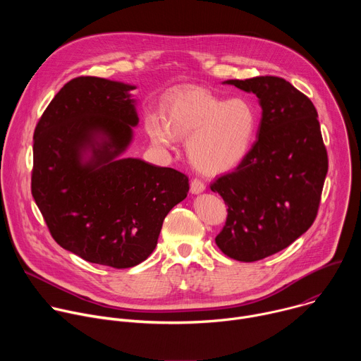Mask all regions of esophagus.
Segmentation results:
<instances>
[{
	"label": "esophagus",
	"mask_w": 361,
	"mask_h": 361,
	"mask_svg": "<svg viewBox=\"0 0 361 361\" xmlns=\"http://www.w3.org/2000/svg\"><path fill=\"white\" fill-rule=\"evenodd\" d=\"M204 190H205V185H204L202 181H200L198 178H194V180L191 181V185H190L191 194H200V192H202Z\"/></svg>",
	"instance_id": "34e87169"
}]
</instances>
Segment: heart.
<instances>
[{"label":"heart","instance_id":"obj_1","mask_svg":"<svg viewBox=\"0 0 361 361\" xmlns=\"http://www.w3.org/2000/svg\"><path fill=\"white\" fill-rule=\"evenodd\" d=\"M259 117L251 102L224 99L200 88L171 94L164 104V121L148 116L149 140L170 148L176 140H187L190 163L204 174H223L235 169L252 145Z\"/></svg>","mask_w":361,"mask_h":361}]
</instances>
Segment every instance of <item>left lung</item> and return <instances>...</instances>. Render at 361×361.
I'll list each match as a JSON object with an SVG mask.
<instances>
[{
  "label": "left lung",
  "mask_w": 361,
  "mask_h": 361,
  "mask_svg": "<svg viewBox=\"0 0 361 361\" xmlns=\"http://www.w3.org/2000/svg\"><path fill=\"white\" fill-rule=\"evenodd\" d=\"M259 98L262 121L247 157L210 187L227 204L219 248L251 263L276 254L316 220L329 170L317 110L280 77L227 80Z\"/></svg>",
  "instance_id": "1"
}]
</instances>
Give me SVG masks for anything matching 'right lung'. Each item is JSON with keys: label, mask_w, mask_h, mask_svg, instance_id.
Here are the masks:
<instances>
[{"label": "right lung", "mask_w": 361, "mask_h": 361, "mask_svg": "<svg viewBox=\"0 0 361 361\" xmlns=\"http://www.w3.org/2000/svg\"><path fill=\"white\" fill-rule=\"evenodd\" d=\"M135 85L68 81L34 131L31 192L53 238L85 262L130 269L152 252L188 177L121 159L138 126Z\"/></svg>", "instance_id": "1"}]
</instances>
